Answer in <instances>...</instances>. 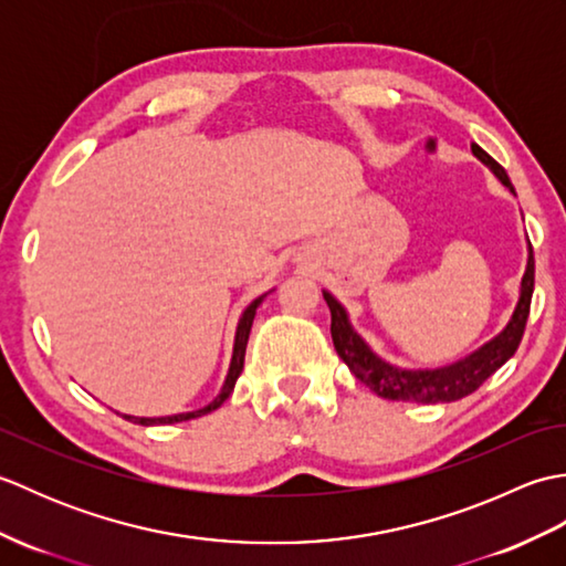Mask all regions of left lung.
<instances>
[{
	"instance_id": "left-lung-1",
	"label": "left lung",
	"mask_w": 566,
	"mask_h": 566,
	"mask_svg": "<svg viewBox=\"0 0 566 566\" xmlns=\"http://www.w3.org/2000/svg\"><path fill=\"white\" fill-rule=\"evenodd\" d=\"M472 153L476 160H482L489 170L496 175V179L503 187H509L515 195L506 170H503V167L491 158L486 150H482L476 143H472ZM533 286H535V260H533V245L531 240H527V262L521 280L518 302H515V308L511 318L506 321V326H503L494 338L486 340L484 345H479L476 350H472L469 355L454 359V363L440 365V367H423V369L399 367V365H391L389 359L379 357L375 350H371L363 335L353 328L350 314H347V308L338 302V298H335L328 290H323V298H326V304L331 308V335H333L335 353L340 355L343 363L350 367L353 375L363 381L365 387H369L377 396H381V399H391V401L448 403L476 391L496 369H501L509 363V359L515 355V350H518L523 331H525V321H527V314H531Z\"/></svg>"
}]
</instances>
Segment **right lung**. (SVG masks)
Masks as SVG:
<instances>
[{
    "instance_id": "1",
    "label": "right lung",
    "mask_w": 566,
    "mask_h": 566,
    "mask_svg": "<svg viewBox=\"0 0 566 566\" xmlns=\"http://www.w3.org/2000/svg\"><path fill=\"white\" fill-rule=\"evenodd\" d=\"M270 292H274V290H270ZM270 292H268V294H270ZM268 294H262V296H258V298H252V302L245 306L243 314H240V318H238V326H235V340H233L231 365H228V375H226V379H223V387H221V391L216 394V399H213L211 403L197 408V411L175 413V416L146 418V416H126V413H124V418L134 420V423H140V426H167V423H179V420L199 418V416H203V413H211V411H216V408H219V406L228 399V396L233 394V387H235V381H238V377H240V371H243V363H245V347H248V338H250L252 321H255V311H258V306L262 304V298L268 296Z\"/></svg>"
}]
</instances>
